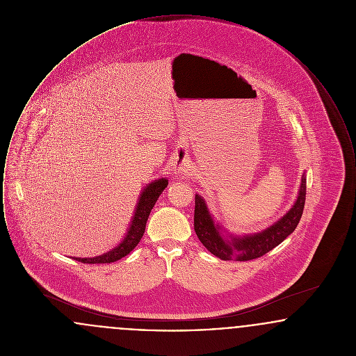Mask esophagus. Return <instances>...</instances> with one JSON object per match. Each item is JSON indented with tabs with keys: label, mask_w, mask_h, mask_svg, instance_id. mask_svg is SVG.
<instances>
[{
	"label": "esophagus",
	"mask_w": 356,
	"mask_h": 356,
	"mask_svg": "<svg viewBox=\"0 0 356 356\" xmlns=\"http://www.w3.org/2000/svg\"><path fill=\"white\" fill-rule=\"evenodd\" d=\"M186 164H188V159L184 152L179 153L175 159V170L176 173H181L183 170H186Z\"/></svg>",
	"instance_id": "obj_1"
}]
</instances>
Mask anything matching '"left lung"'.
<instances>
[{
  "mask_svg": "<svg viewBox=\"0 0 356 356\" xmlns=\"http://www.w3.org/2000/svg\"><path fill=\"white\" fill-rule=\"evenodd\" d=\"M305 176L303 173L299 195L287 213L267 229L245 236H224L221 225L215 222L202 196H195V232L204 247L221 260L248 261L270 252L298 227L305 203Z\"/></svg>",
  "mask_w": 356,
  "mask_h": 356,
  "instance_id": "8db88e82",
  "label": "left lung"
}]
</instances>
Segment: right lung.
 <instances>
[{"mask_svg": "<svg viewBox=\"0 0 356 356\" xmlns=\"http://www.w3.org/2000/svg\"><path fill=\"white\" fill-rule=\"evenodd\" d=\"M167 186H168V180L165 177H163V179H157L152 183H149L143 189L137 205H136L135 215L129 224L128 232L119 245H116L113 250L100 254V256H96V257H73V259L77 261H81V263H86V264L113 263V261L120 260L121 257L127 256L132 250H135L136 245L138 244V241L144 235L149 213L157 202L159 196L163 193V191L167 188Z\"/></svg>", "mask_w": 356, "mask_h": 356, "instance_id": "1", "label": "right lung"}]
</instances>
